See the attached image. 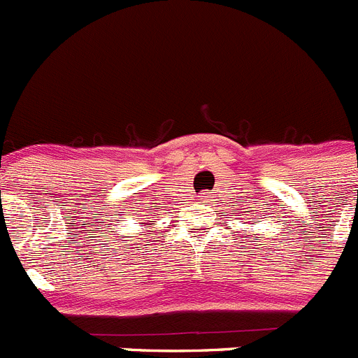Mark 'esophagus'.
<instances>
[{
  "label": "esophagus",
  "mask_w": 358,
  "mask_h": 358,
  "mask_svg": "<svg viewBox=\"0 0 358 358\" xmlns=\"http://www.w3.org/2000/svg\"><path fill=\"white\" fill-rule=\"evenodd\" d=\"M206 195H208V194H206Z\"/></svg>",
  "instance_id": "34e87169"
}]
</instances>
